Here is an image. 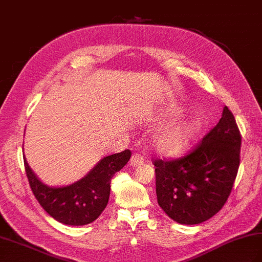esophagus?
I'll return each mask as SVG.
<instances>
[{"mask_svg":"<svg viewBox=\"0 0 262 262\" xmlns=\"http://www.w3.org/2000/svg\"><path fill=\"white\" fill-rule=\"evenodd\" d=\"M143 161H144V159L141 157V155L134 154L130 159V165L133 166V168H137V166L143 164Z\"/></svg>","mask_w":262,"mask_h":262,"instance_id":"obj_1","label":"esophagus"}]
</instances>
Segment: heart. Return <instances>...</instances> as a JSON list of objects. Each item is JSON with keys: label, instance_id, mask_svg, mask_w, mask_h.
Segmentation results:
<instances>
[{"label": "heart", "instance_id": "1", "mask_svg": "<svg viewBox=\"0 0 262 262\" xmlns=\"http://www.w3.org/2000/svg\"><path fill=\"white\" fill-rule=\"evenodd\" d=\"M183 113L185 109L181 105L172 104L170 107L161 109L158 116H154L151 120L157 125L165 124L179 118ZM200 130H202L200 120L189 117L159 128L151 136V146L162 157H179L190 147Z\"/></svg>", "mask_w": 262, "mask_h": 262}]
</instances>
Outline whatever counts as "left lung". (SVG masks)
<instances>
[{"label":"left lung","instance_id":"1","mask_svg":"<svg viewBox=\"0 0 262 262\" xmlns=\"http://www.w3.org/2000/svg\"><path fill=\"white\" fill-rule=\"evenodd\" d=\"M240 148L234 116L224 107L219 124L194 151L179 160L154 162L160 207L185 225L200 224L219 213L235 181Z\"/></svg>","mask_w":262,"mask_h":262}]
</instances>
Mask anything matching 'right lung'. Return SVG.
Returning a JSON list of instances; mask_svg holds the SVG:
<instances>
[{"label":"right lung","instance_id":"obj_1","mask_svg":"<svg viewBox=\"0 0 262 262\" xmlns=\"http://www.w3.org/2000/svg\"><path fill=\"white\" fill-rule=\"evenodd\" d=\"M132 157L129 149L101 159L88 173L69 186L51 187L40 181L28 164L25 169L31 190L41 207L59 223L81 226L102 213L110 196V181Z\"/></svg>","mask_w":262,"mask_h":262}]
</instances>
